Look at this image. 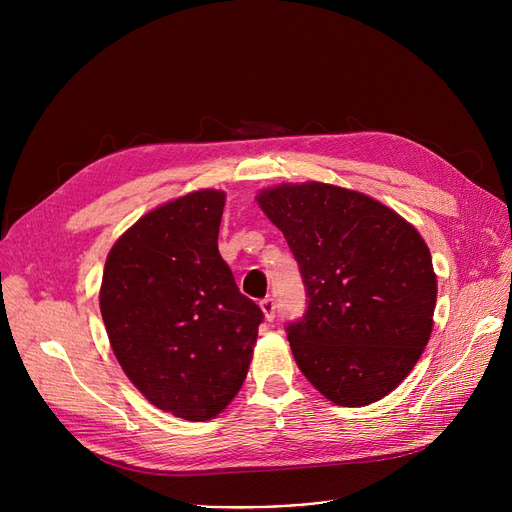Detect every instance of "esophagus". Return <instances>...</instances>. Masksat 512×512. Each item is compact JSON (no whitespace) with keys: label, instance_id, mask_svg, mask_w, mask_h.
Returning a JSON list of instances; mask_svg holds the SVG:
<instances>
[{"label":"esophagus","instance_id":"obj_1","mask_svg":"<svg viewBox=\"0 0 512 512\" xmlns=\"http://www.w3.org/2000/svg\"><path fill=\"white\" fill-rule=\"evenodd\" d=\"M259 307H261V311H263V317L267 319V321H272L274 317H276V303H274V299H263L261 303H259Z\"/></svg>","mask_w":512,"mask_h":512}]
</instances>
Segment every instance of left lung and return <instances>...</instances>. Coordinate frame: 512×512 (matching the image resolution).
<instances>
[{"mask_svg":"<svg viewBox=\"0 0 512 512\" xmlns=\"http://www.w3.org/2000/svg\"><path fill=\"white\" fill-rule=\"evenodd\" d=\"M255 201L307 288L305 317L286 328L299 369L340 407L382 400L432 336L438 280L423 236L392 207L336 184L284 182Z\"/></svg>","mask_w":512,"mask_h":512,"instance_id":"left-lung-1","label":"left lung"}]
</instances>
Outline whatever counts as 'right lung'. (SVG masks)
Segmentation results:
<instances>
[{"instance_id":"add662e5","label":"right lung","mask_w":512,"mask_h":512,"mask_svg":"<svg viewBox=\"0 0 512 512\" xmlns=\"http://www.w3.org/2000/svg\"><path fill=\"white\" fill-rule=\"evenodd\" d=\"M226 193L215 188L147 211L105 259L99 309L126 378L186 421L218 417L253 359L261 309L218 251Z\"/></svg>"}]
</instances>
